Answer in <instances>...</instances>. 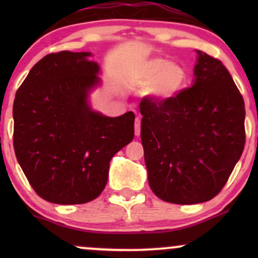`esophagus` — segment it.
<instances>
[{
    "mask_svg": "<svg viewBox=\"0 0 258 258\" xmlns=\"http://www.w3.org/2000/svg\"><path fill=\"white\" fill-rule=\"evenodd\" d=\"M135 133L137 137L141 135V120H139L138 117H136L135 120Z\"/></svg>",
    "mask_w": 258,
    "mask_h": 258,
    "instance_id": "esophagus-1",
    "label": "esophagus"
}]
</instances>
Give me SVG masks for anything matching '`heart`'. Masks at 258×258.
Wrapping results in <instances>:
<instances>
[{
	"label": "heart",
	"instance_id": "heart-1",
	"mask_svg": "<svg viewBox=\"0 0 258 258\" xmlns=\"http://www.w3.org/2000/svg\"><path fill=\"white\" fill-rule=\"evenodd\" d=\"M139 84L147 85L144 96L150 102L165 103L176 98L188 84V72L182 64L164 58L148 59L138 72Z\"/></svg>",
	"mask_w": 258,
	"mask_h": 258
}]
</instances>
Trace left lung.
Masks as SVG:
<instances>
[{"label": "left lung", "mask_w": 258, "mask_h": 258, "mask_svg": "<svg viewBox=\"0 0 258 258\" xmlns=\"http://www.w3.org/2000/svg\"><path fill=\"white\" fill-rule=\"evenodd\" d=\"M195 80L176 98L139 103L148 182L161 200L205 203L222 190L245 146V104L220 59L197 51Z\"/></svg>", "instance_id": "1"}]
</instances>
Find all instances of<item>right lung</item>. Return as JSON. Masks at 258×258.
<instances>
[{"label": "right lung", "mask_w": 258, "mask_h": 258, "mask_svg": "<svg viewBox=\"0 0 258 258\" xmlns=\"http://www.w3.org/2000/svg\"><path fill=\"white\" fill-rule=\"evenodd\" d=\"M91 53H51L32 67L16 93L13 146L38 197L85 204L99 197L112 156L135 137V114L108 117L87 103L99 84Z\"/></svg>", "instance_id": "add662e5"}]
</instances>
